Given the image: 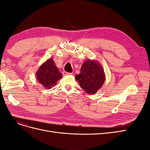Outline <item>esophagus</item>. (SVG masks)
Returning a JSON list of instances; mask_svg holds the SVG:
<instances>
[{
  "mask_svg": "<svg viewBox=\"0 0 150 150\" xmlns=\"http://www.w3.org/2000/svg\"><path fill=\"white\" fill-rule=\"evenodd\" d=\"M63 75L64 76H67V75H72V73H71V72H67L66 71H64L63 72Z\"/></svg>",
  "mask_w": 150,
  "mask_h": 150,
  "instance_id": "esophagus-1",
  "label": "esophagus"
}]
</instances>
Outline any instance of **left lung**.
<instances>
[{
    "label": "left lung",
    "mask_w": 150,
    "mask_h": 150,
    "mask_svg": "<svg viewBox=\"0 0 150 150\" xmlns=\"http://www.w3.org/2000/svg\"><path fill=\"white\" fill-rule=\"evenodd\" d=\"M81 88L91 94H95L101 88L105 81V75L100 64L94 61L88 60L81 68V73L75 76Z\"/></svg>",
    "instance_id": "8db88e82"
}]
</instances>
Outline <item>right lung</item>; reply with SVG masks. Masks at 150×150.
<instances>
[{
    "label": "right lung",
    "instance_id": "1",
    "mask_svg": "<svg viewBox=\"0 0 150 150\" xmlns=\"http://www.w3.org/2000/svg\"><path fill=\"white\" fill-rule=\"evenodd\" d=\"M36 76L39 82L45 88L49 89L52 86L56 85L57 81L62 78V74L54 64L53 60L50 58L40 66L36 73Z\"/></svg>",
    "mask_w": 150,
    "mask_h": 150
}]
</instances>
